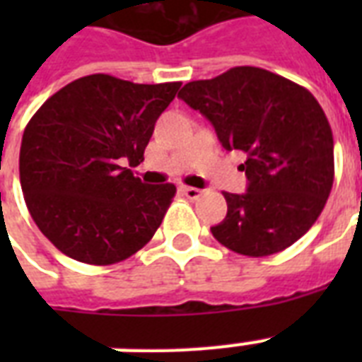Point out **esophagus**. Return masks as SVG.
Listing matches in <instances>:
<instances>
[{"instance_id": "esophagus-1", "label": "esophagus", "mask_w": 362, "mask_h": 362, "mask_svg": "<svg viewBox=\"0 0 362 362\" xmlns=\"http://www.w3.org/2000/svg\"><path fill=\"white\" fill-rule=\"evenodd\" d=\"M180 192L186 195L187 199H192V201H195V199L201 197V189H197V187H192V186H182L180 187Z\"/></svg>"}]
</instances>
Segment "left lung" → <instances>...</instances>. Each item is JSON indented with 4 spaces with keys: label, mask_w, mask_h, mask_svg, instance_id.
Instances as JSON below:
<instances>
[{
    "label": "left lung",
    "mask_w": 362,
    "mask_h": 362,
    "mask_svg": "<svg viewBox=\"0 0 362 362\" xmlns=\"http://www.w3.org/2000/svg\"><path fill=\"white\" fill-rule=\"evenodd\" d=\"M178 98L214 125L226 150H240L247 192L223 193L226 220L214 238L240 255L286 250L320 218L334 180V142L317 99L259 67H233L187 82Z\"/></svg>",
    "instance_id": "left-lung-1"
}]
</instances>
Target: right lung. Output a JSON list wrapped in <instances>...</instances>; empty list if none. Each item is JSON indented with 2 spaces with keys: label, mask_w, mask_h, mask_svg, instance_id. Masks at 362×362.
I'll return each instance as SVG.
<instances>
[{
  "label": "right lung",
  "mask_w": 362,
  "mask_h": 362,
  "mask_svg": "<svg viewBox=\"0 0 362 362\" xmlns=\"http://www.w3.org/2000/svg\"><path fill=\"white\" fill-rule=\"evenodd\" d=\"M182 82L88 75L48 98L25 125L20 184L31 218L59 252L88 264L131 257L161 226L175 184L148 186L129 163Z\"/></svg>",
  "instance_id": "obj_1"
}]
</instances>
